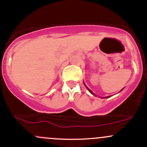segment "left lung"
Wrapping results in <instances>:
<instances>
[{"instance_id":"1","label":"left lung","mask_w":147,"mask_h":147,"mask_svg":"<svg viewBox=\"0 0 147 147\" xmlns=\"http://www.w3.org/2000/svg\"><path fill=\"white\" fill-rule=\"evenodd\" d=\"M84 85H85V86H86V84H84ZM86 88H87V89H88V90H89V92H90V93H91V94H93V96H96V95H95V94H94V93H93V92H92V91H91V90H90V89H89V88H88V87H87V86H86ZM122 89H123V88H122ZM121 90H120V91H121ZM109 97H110V96H107V97H105V98H109Z\"/></svg>"}]
</instances>
